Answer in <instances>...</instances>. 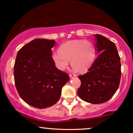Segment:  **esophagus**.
Segmentation results:
<instances>
[{
    "instance_id": "esophagus-1",
    "label": "esophagus",
    "mask_w": 133,
    "mask_h": 133,
    "mask_svg": "<svg viewBox=\"0 0 133 133\" xmlns=\"http://www.w3.org/2000/svg\"><path fill=\"white\" fill-rule=\"evenodd\" d=\"M69 77L71 78H74V77H76V74H69Z\"/></svg>"
}]
</instances>
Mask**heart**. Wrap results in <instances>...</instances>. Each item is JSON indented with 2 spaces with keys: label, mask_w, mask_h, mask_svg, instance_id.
Masks as SVG:
<instances>
[{
  "label": "heart",
  "mask_w": 133,
  "mask_h": 133,
  "mask_svg": "<svg viewBox=\"0 0 133 133\" xmlns=\"http://www.w3.org/2000/svg\"><path fill=\"white\" fill-rule=\"evenodd\" d=\"M96 58L94 46L91 42L74 40L61 45L59 52L52 54V59L56 68L64 71L71 61V68L75 72L83 73L88 71Z\"/></svg>",
  "instance_id": "1"
}]
</instances>
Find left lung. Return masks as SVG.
Wrapping results in <instances>:
<instances>
[{
	"mask_svg": "<svg viewBox=\"0 0 133 133\" xmlns=\"http://www.w3.org/2000/svg\"><path fill=\"white\" fill-rule=\"evenodd\" d=\"M97 58L81 81L77 94L88 103L101 104L109 100L118 89L121 75L120 57L116 45L106 37L94 35Z\"/></svg>",
	"mask_w": 133,
	"mask_h": 133,
	"instance_id": "1",
	"label": "left lung"
}]
</instances>
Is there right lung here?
I'll return each instance as SVG.
<instances>
[{
    "label": "right lung",
    "mask_w": 133,
    "mask_h": 133,
    "mask_svg": "<svg viewBox=\"0 0 133 133\" xmlns=\"http://www.w3.org/2000/svg\"><path fill=\"white\" fill-rule=\"evenodd\" d=\"M56 41L36 39L18 52L14 68L15 84L20 97L34 108L53 106L68 81V74L59 71L52 59Z\"/></svg>",
    "instance_id": "add662e5"
}]
</instances>
